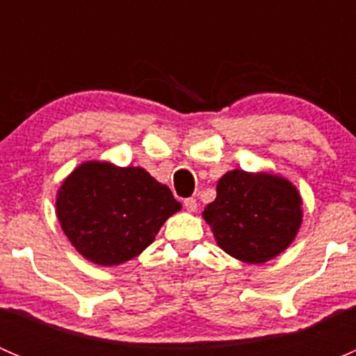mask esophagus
Wrapping results in <instances>:
<instances>
[{
    "mask_svg": "<svg viewBox=\"0 0 356 356\" xmlns=\"http://www.w3.org/2000/svg\"><path fill=\"white\" fill-rule=\"evenodd\" d=\"M184 208L188 211H196V210H198V203H196L195 198H186L184 200Z\"/></svg>",
    "mask_w": 356,
    "mask_h": 356,
    "instance_id": "esophagus-1",
    "label": "esophagus"
}]
</instances>
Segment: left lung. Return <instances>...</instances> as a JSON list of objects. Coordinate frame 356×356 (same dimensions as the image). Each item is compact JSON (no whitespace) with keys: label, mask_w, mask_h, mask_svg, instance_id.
Wrapping results in <instances>:
<instances>
[{"label":"left lung","mask_w":356,"mask_h":356,"mask_svg":"<svg viewBox=\"0 0 356 356\" xmlns=\"http://www.w3.org/2000/svg\"><path fill=\"white\" fill-rule=\"evenodd\" d=\"M203 218L220 250L261 265L294 241L303 222V200L282 175L234 168L218 179L217 198L207 204Z\"/></svg>","instance_id":"1"}]
</instances>
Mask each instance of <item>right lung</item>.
<instances>
[{"label": "right lung", "instance_id": "obj_1", "mask_svg": "<svg viewBox=\"0 0 356 356\" xmlns=\"http://www.w3.org/2000/svg\"><path fill=\"white\" fill-rule=\"evenodd\" d=\"M55 207L72 246L102 267L141 254L182 208L145 168L99 160L84 161L63 179Z\"/></svg>", "mask_w": 356, "mask_h": 356}]
</instances>
